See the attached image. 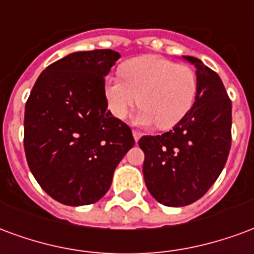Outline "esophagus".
Masks as SVG:
<instances>
[{
  "label": "esophagus",
  "mask_w": 254,
  "mask_h": 254,
  "mask_svg": "<svg viewBox=\"0 0 254 254\" xmlns=\"http://www.w3.org/2000/svg\"><path fill=\"white\" fill-rule=\"evenodd\" d=\"M132 136H134L135 142H138V140L140 139V136H142V134H140L139 131H132Z\"/></svg>",
  "instance_id": "obj_1"
}]
</instances>
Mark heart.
<instances>
[{
  "label": "heart",
  "mask_w": 254,
  "mask_h": 254,
  "mask_svg": "<svg viewBox=\"0 0 254 254\" xmlns=\"http://www.w3.org/2000/svg\"><path fill=\"white\" fill-rule=\"evenodd\" d=\"M120 77L104 82L107 107L116 119H126L139 103L136 115L140 126L157 125L158 128L175 127L195 103L197 79L186 64H177L157 55H142L120 66Z\"/></svg>",
  "instance_id": "b5f03b06"
}]
</instances>
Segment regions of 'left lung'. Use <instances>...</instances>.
Returning <instances> with one entry per match:
<instances>
[{
  "instance_id": "1",
  "label": "left lung",
  "mask_w": 254,
  "mask_h": 254,
  "mask_svg": "<svg viewBox=\"0 0 254 254\" xmlns=\"http://www.w3.org/2000/svg\"><path fill=\"white\" fill-rule=\"evenodd\" d=\"M183 58L196 68L195 103L170 131L138 142L146 187L168 207L200 199L221 175L231 146V101L222 79L200 59Z\"/></svg>"
}]
</instances>
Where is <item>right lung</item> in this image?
<instances>
[{"label": "right lung", "instance_id": "obj_1", "mask_svg": "<svg viewBox=\"0 0 254 254\" xmlns=\"http://www.w3.org/2000/svg\"><path fill=\"white\" fill-rule=\"evenodd\" d=\"M114 50L68 54L39 75L25 104L24 149L39 186L66 205L96 203L135 140L107 109Z\"/></svg>", "mask_w": 254, "mask_h": 254}]
</instances>
